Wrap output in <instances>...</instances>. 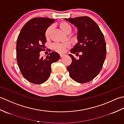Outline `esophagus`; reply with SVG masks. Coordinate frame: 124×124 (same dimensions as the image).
<instances>
[{
  "instance_id": "1",
  "label": "esophagus",
  "mask_w": 124,
  "mask_h": 124,
  "mask_svg": "<svg viewBox=\"0 0 124 124\" xmlns=\"http://www.w3.org/2000/svg\"><path fill=\"white\" fill-rule=\"evenodd\" d=\"M60 58H62L64 56V54H60Z\"/></svg>"
}]
</instances>
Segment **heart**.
I'll use <instances>...</instances> for the list:
<instances>
[{"mask_svg": "<svg viewBox=\"0 0 124 124\" xmlns=\"http://www.w3.org/2000/svg\"><path fill=\"white\" fill-rule=\"evenodd\" d=\"M59 28L62 30L65 33L67 34L69 32H70L72 30V27L70 25L67 23L66 22L62 21L59 24ZM52 27L50 26L47 27L45 31V37L46 39H49L51 35ZM70 47V44L68 43H61V44H55L53 45L52 47L54 50L55 51L59 53L62 54L65 52L66 50Z\"/></svg>", "mask_w": 124, "mask_h": 124, "instance_id": "b5f03b06", "label": "heart"}]
</instances>
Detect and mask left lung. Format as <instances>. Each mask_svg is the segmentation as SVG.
<instances>
[{"label": "left lung", "instance_id": "obj_1", "mask_svg": "<svg viewBox=\"0 0 124 124\" xmlns=\"http://www.w3.org/2000/svg\"><path fill=\"white\" fill-rule=\"evenodd\" d=\"M78 28V42L71 54L82 52L76 59L71 54L72 63L67 67L70 76L75 81L85 83L97 76L105 61L107 48L104 35L97 23L88 16L65 19Z\"/></svg>", "mask_w": 124, "mask_h": 124}]
</instances>
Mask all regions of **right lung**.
Wrapping results in <instances>:
<instances>
[{
  "label": "right lung",
  "mask_w": 124,
  "mask_h": 124,
  "mask_svg": "<svg viewBox=\"0 0 124 124\" xmlns=\"http://www.w3.org/2000/svg\"><path fill=\"white\" fill-rule=\"evenodd\" d=\"M54 20L35 17L24 25L17 37L16 59L23 77L30 82L41 84L49 78L52 63L58 60V53H49L45 58L40 57L46 42L45 31Z\"/></svg>",
  "instance_id": "add662e5"
}]
</instances>
